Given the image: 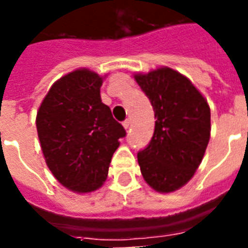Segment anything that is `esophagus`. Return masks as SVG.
Wrapping results in <instances>:
<instances>
[{"label":"esophagus","instance_id":"obj_1","mask_svg":"<svg viewBox=\"0 0 248 248\" xmlns=\"http://www.w3.org/2000/svg\"><path fill=\"white\" fill-rule=\"evenodd\" d=\"M130 124H131V121H130V119H124V129H129Z\"/></svg>","mask_w":248,"mask_h":248}]
</instances>
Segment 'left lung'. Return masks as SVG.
<instances>
[{
	"label": "left lung",
	"instance_id": "1",
	"mask_svg": "<svg viewBox=\"0 0 248 248\" xmlns=\"http://www.w3.org/2000/svg\"><path fill=\"white\" fill-rule=\"evenodd\" d=\"M134 78L156 119L150 143L138 153L140 172L155 191H175L191 179L204 155L211 130L208 103L187 77L170 67Z\"/></svg>",
	"mask_w": 248,
	"mask_h": 248
}]
</instances>
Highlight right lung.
I'll list each match as a JSON object with an SVG mask.
<instances>
[{
	"instance_id": "right-lung-1",
	"label": "right lung",
	"mask_w": 248,
	"mask_h": 248,
	"mask_svg": "<svg viewBox=\"0 0 248 248\" xmlns=\"http://www.w3.org/2000/svg\"><path fill=\"white\" fill-rule=\"evenodd\" d=\"M103 78L89 69L66 74L50 87L37 113L46 165L62 186L92 192L108 178L124 126L101 99Z\"/></svg>"
}]
</instances>
